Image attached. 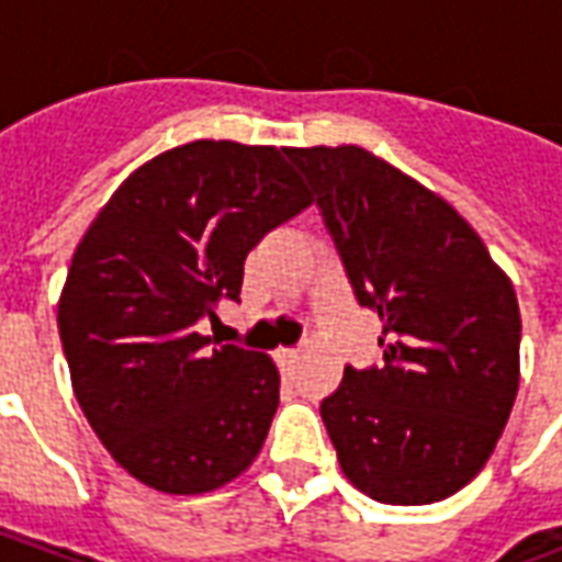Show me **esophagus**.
<instances>
[{"label":"esophagus","instance_id":"1","mask_svg":"<svg viewBox=\"0 0 562 562\" xmlns=\"http://www.w3.org/2000/svg\"><path fill=\"white\" fill-rule=\"evenodd\" d=\"M273 358H277V364H280L282 370H292V367L297 364L301 352H297V349H277V355H273Z\"/></svg>","mask_w":562,"mask_h":562}]
</instances>
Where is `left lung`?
Returning <instances> with one entry per match:
<instances>
[{
    "instance_id": "1",
    "label": "left lung",
    "mask_w": 562,
    "mask_h": 562,
    "mask_svg": "<svg viewBox=\"0 0 562 562\" xmlns=\"http://www.w3.org/2000/svg\"><path fill=\"white\" fill-rule=\"evenodd\" d=\"M385 364L346 367L322 422L346 479L389 506L470 484L503 436L520 382L515 285L446 198L370 149L292 147Z\"/></svg>"
}]
</instances>
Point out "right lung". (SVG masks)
<instances>
[{"label":"right lung","instance_id":"right-lung-1","mask_svg":"<svg viewBox=\"0 0 562 562\" xmlns=\"http://www.w3.org/2000/svg\"><path fill=\"white\" fill-rule=\"evenodd\" d=\"M289 147L192 140L120 183L75 249L59 340L87 422L161 494H210L252 467L280 406L270 355L210 349L201 316L237 301L249 249L313 204Z\"/></svg>","mask_w":562,"mask_h":562}]
</instances>
